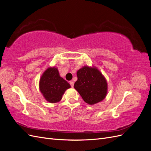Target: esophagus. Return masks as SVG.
Listing matches in <instances>:
<instances>
[{
    "label": "esophagus",
    "mask_w": 151,
    "mask_h": 151,
    "mask_svg": "<svg viewBox=\"0 0 151 151\" xmlns=\"http://www.w3.org/2000/svg\"><path fill=\"white\" fill-rule=\"evenodd\" d=\"M69 84H70V86H71L72 88H73V87H74V82H73V81H70V82H69Z\"/></svg>",
    "instance_id": "34e87169"
}]
</instances>
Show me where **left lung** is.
Returning <instances> with one entry per match:
<instances>
[{
	"mask_svg": "<svg viewBox=\"0 0 151 151\" xmlns=\"http://www.w3.org/2000/svg\"><path fill=\"white\" fill-rule=\"evenodd\" d=\"M77 76L74 88L86 103L91 105L96 104L106 97L107 82L96 68L84 66L77 72Z\"/></svg>",
	"mask_w": 151,
	"mask_h": 151,
	"instance_id": "8db88e82",
	"label": "left lung"
}]
</instances>
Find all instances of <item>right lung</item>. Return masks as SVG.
<instances>
[{
    "label": "right lung",
    "instance_id": "obj_1",
    "mask_svg": "<svg viewBox=\"0 0 151 151\" xmlns=\"http://www.w3.org/2000/svg\"><path fill=\"white\" fill-rule=\"evenodd\" d=\"M39 88L45 99L50 103L59 102L70 85L60 76L57 68L49 67L40 79Z\"/></svg>",
    "mask_w": 151,
    "mask_h": 151
}]
</instances>
